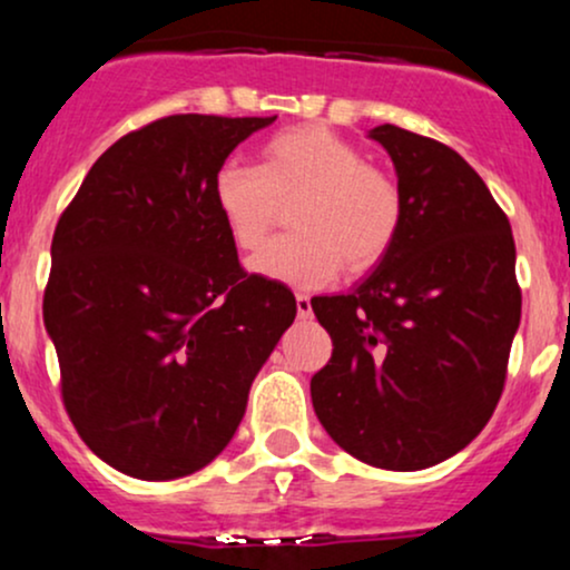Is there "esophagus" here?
I'll return each instance as SVG.
<instances>
[{"label": "esophagus", "instance_id": "esophagus-1", "mask_svg": "<svg viewBox=\"0 0 570 570\" xmlns=\"http://www.w3.org/2000/svg\"><path fill=\"white\" fill-rule=\"evenodd\" d=\"M297 316L299 318H311L313 316V305H311V297L303 292H297Z\"/></svg>", "mask_w": 570, "mask_h": 570}]
</instances>
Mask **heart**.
<instances>
[{"instance_id":"b5f03b06","label":"heart","mask_w":570,"mask_h":570,"mask_svg":"<svg viewBox=\"0 0 570 570\" xmlns=\"http://www.w3.org/2000/svg\"><path fill=\"white\" fill-rule=\"evenodd\" d=\"M214 200L235 246L254 252L292 203L294 233L252 259L263 276L294 286H322L345 263L351 273L375 267L396 244L404 222L399 181L367 163L356 144L307 122L263 144V163L227 160L214 176Z\"/></svg>"}]
</instances>
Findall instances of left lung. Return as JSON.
<instances>
[{
	"label": "left lung",
	"instance_id": "left-lung-1",
	"mask_svg": "<svg viewBox=\"0 0 570 570\" xmlns=\"http://www.w3.org/2000/svg\"><path fill=\"white\" fill-rule=\"evenodd\" d=\"M404 198L396 244L351 294L311 299L332 358L311 381L322 426L377 469L455 455L499 404L522 292L514 238L485 181L448 144L370 130Z\"/></svg>",
	"mask_w": 570,
	"mask_h": 570
}]
</instances>
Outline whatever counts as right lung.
<instances>
[{
    "label": "right lung",
    "mask_w": 570,
    "mask_h": 570,
    "mask_svg": "<svg viewBox=\"0 0 570 570\" xmlns=\"http://www.w3.org/2000/svg\"><path fill=\"white\" fill-rule=\"evenodd\" d=\"M276 117L168 115L94 163L50 246L42 316L77 434L117 472L176 480L233 440L294 294L246 273L214 200Z\"/></svg>",
    "instance_id": "obj_1"
}]
</instances>
